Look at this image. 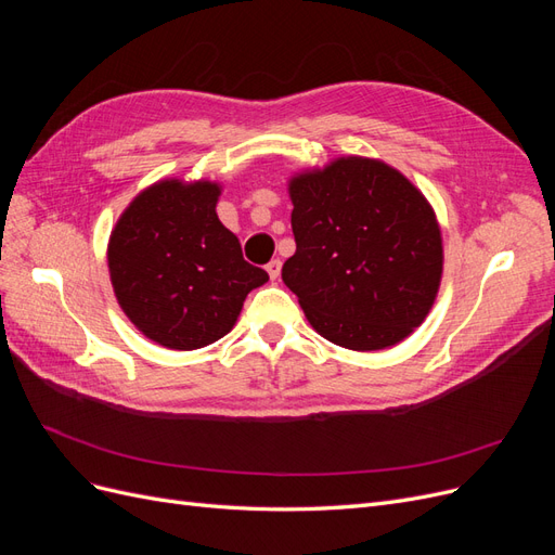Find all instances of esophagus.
Listing matches in <instances>:
<instances>
[{"label":"esophagus","mask_w":555,"mask_h":555,"mask_svg":"<svg viewBox=\"0 0 555 555\" xmlns=\"http://www.w3.org/2000/svg\"><path fill=\"white\" fill-rule=\"evenodd\" d=\"M266 271H268V275H271V280H278L280 273H282V261H280V259L268 261V263H266Z\"/></svg>","instance_id":"1"}]
</instances>
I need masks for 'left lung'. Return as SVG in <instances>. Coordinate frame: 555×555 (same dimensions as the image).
<instances>
[{
    "label": "left lung",
    "mask_w": 555,
    "mask_h": 555,
    "mask_svg": "<svg viewBox=\"0 0 555 555\" xmlns=\"http://www.w3.org/2000/svg\"><path fill=\"white\" fill-rule=\"evenodd\" d=\"M296 251L282 280L326 340L373 351L424 322L442 278V236L424 194L391 166L340 157L289 182Z\"/></svg>",
    "instance_id": "left-lung-1"
}]
</instances>
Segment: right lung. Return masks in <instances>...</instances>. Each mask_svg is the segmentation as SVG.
<instances>
[{
  "label": "right lung",
  "instance_id": "add662e5",
  "mask_svg": "<svg viewBox=\"0 0 555 555\" xmlns=\"http://www.w3.org/2000/svg\"><path fill=\"white\" fill-rule=\"evenodd\" d=\"M217 196L215 182H157L131 201L111 233L117 304L143 335L169 349L220 340L245 296L268 280L220 222Z\"/></svg>",
  "mask_w": 555,
  "mask_h": 555
}]
</instances>
